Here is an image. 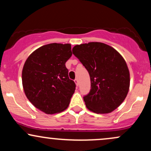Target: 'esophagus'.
Masks as SVG:
<instances>
[{"mask_svg": "<svg viewBox=\"0 0 151 151\" xmlns=\"http://www.w3.org/2000/svg\"><path fill=\"white\" fill-rule=\"evenodd\" d=\"M74 83H75L76 85H77V86H79V80H78V79H76L75 80H74Z\"/></svg>", "mask_w": 151, "mask_h": 151, "instance_id": "obj_1", "label": "esophagus"}]
</instances>
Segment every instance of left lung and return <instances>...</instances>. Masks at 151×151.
Listing matches in <instances>:
<instances>
[{
	"label": "left lung",
	"instance_id": "8db88e82",
	"mask_svg": "<svg viewBox=\"0 0 151 151\" xmlns=\"http://www.w3.org/2000/svg\"><path fill=\"white\" fill-rule=\"evenodd\" d=\"M72 52L87 70L90 92L84 96L86 108L96 114H109L124 101L130 86V73L124 58L102 42L77 45Z\"/></svg>",
	"mask_w": 151,
	"mask_h": 151
}]
</instances>
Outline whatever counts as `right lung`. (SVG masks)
I'll return each instance as SVG.
<instances>
[{
    "label": "right lung",
    "instance_id": "right-lung-1",
    "mask_svg": "<svg viewBox=\"0 0 151 151\" xmlns=\"http://www.w3.org/2000/svg\"><path fill=\"white\" fill-rule=\"evenodd\" d=\"M71 49L70 44L45 45L32 52L24 64V92L35 107L47 114L67 109L75 91L65 66L72 55Z\"/></svg>",
    "mask_w": 151,
    "mask_h": 151
}]
</instances>
